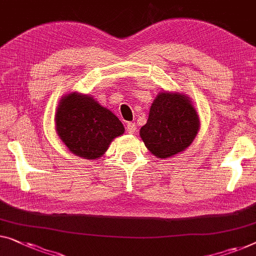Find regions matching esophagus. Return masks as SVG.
Here are the masks:
<instances>
[{"instance_id":"1","label":"esophagus","mask_w":256,"mask_h":256,"mask_svg":"<svg viewBox=\"0 0 256 256\" xmlns=\"http://www.w3.org/2000/svg\"><path fill=\"white\" fill-rule=\"evenodd\" d=\"M127 132L129 134H134L136 132V124L135 122H128L127 124Z\"/></svg>"}]
</instances>
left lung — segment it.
Here are the masks:
<instances>
[{
    "label": "left lung",
    "instance_id": "8db88e82",
    "mask_svg": "<svg viewBox=\"0 0 256 256\" xmlns=\"http://www.w3.org/2000/svg\"><path fill=\"white\" fill-rule=\"evenodd\" d=\"M200 124L198 114L187 94L162 91L151 104L149 118L140 128V136L151 154L168 159L190 146Z\"/></svg>",
    "mask_w": 256,
    "mask_h": 256
}]
</instances>
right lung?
Returning <instances> with one entry per match:
<instances>
[{"label":"right lung","mask_w":256,"mask_h":256,"mask_svg":"<svg viewBox=\"0 0 256 256\" xmlns=\"http://www.w3.org/2000/svg\"><path fill=\"white\" fill-rule=\"evenodd\" d=\"M55 130L70 152L85 159H98L124 127L112 110L94 97L70 92L58 102L55 110Z\"/></svg>","instance_id":"obj_1"}]
</instances>
